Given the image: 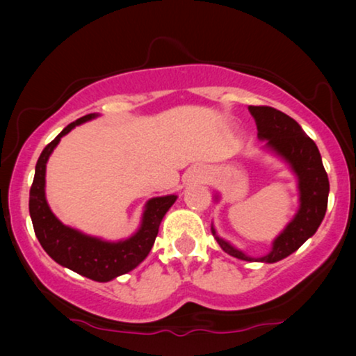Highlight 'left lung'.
Here are the masks:
<instances>
[{
  "label": "left lung",
  "instance_id": "obj_1",
  "mask_svg": "<svg viewBox=\"0 0 356 356\" xmlns=\"http://www.w3.org/2000/svg\"><path fill=\"white\" fill-rule=\"evenodd\" d=\"M257 126V138L266 140V147L290 165L291 172L298 178L300 209L284 228V232L272 243L269 254L251 257L236 250L230 243L217 235L212 227V235L220 248L241 261L277 262L295 252L318 230L327 211L329 178L325 173L318 145L305 134L301 126L289 115L272 106H248Z\"/></svg>",
  "mask_w": 356,
  "mask_h": 356
}]
</instances>
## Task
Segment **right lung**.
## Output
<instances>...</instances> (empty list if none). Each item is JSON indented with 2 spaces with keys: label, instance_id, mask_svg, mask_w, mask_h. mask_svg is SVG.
Masks as SVG:
<instances>
[{
  "label": "right lung",
  "instance_id": "right-lung-1",
  "mask_svg": "<svg viewBox=\"0 0 356 356\" xmlns=\"http://www.w3.org/2000/svg\"><path fill=\"white\" fill-rule=\"evenodd\" d=\"M95 116L99 115L90 113L72 121L42 150L35 165L31 196H29V212H31L35 236L53 261L87 279L110 282L118 275L128 274L147 257L157 238L160 222L177 201V196L170 194V196L149 199L139 230L133 236L121 241H105L102 238L84 235L76 228L58 220L45 197L47 162L63 136Z\"/></svg>",
  "mask_w": 356,
  "mask_h": 356
}]
</instances>
